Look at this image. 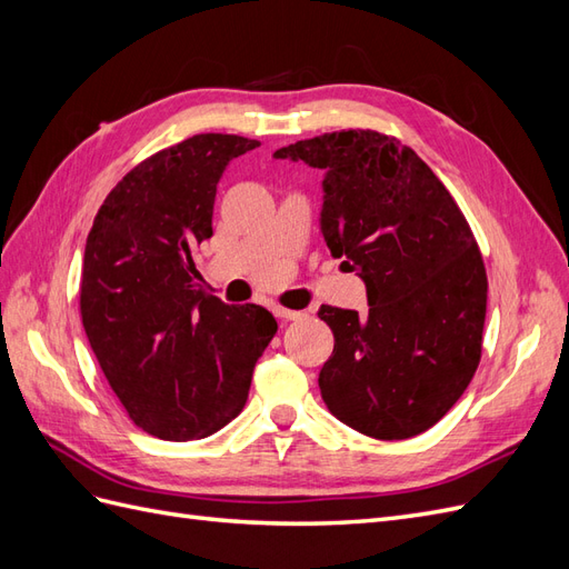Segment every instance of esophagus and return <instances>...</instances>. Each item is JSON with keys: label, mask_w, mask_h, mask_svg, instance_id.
<instances>
[{"label": "esophagus", "mask_w": 569, "mask_h": 569, "mask_svg": "<svg viewBox=\"0 0 569 569\" xmlns=\"http://www.w3.org/2000/svg\"><path fill=\"white\" fill-rule=\"evenodd\" d=\"M272 313L278 316V318H282V320H299L303 313L301 311H289V308H282V306H278V308H272Z\"/></svg>", "instance_id": "1"}]
</instances>
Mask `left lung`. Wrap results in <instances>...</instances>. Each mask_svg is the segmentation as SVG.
<instances>
[{
	"label": "left lung",
	"mask_w": 569,
	"mask_h": 569,
	"mask_svg": "<svg viewBox=\"0 0 569 569\" xmlns=\"http://www.w3.org/2000/svg\"><path fill=\"white\" fill-rule=\"evenodd\" d=\"M274 159L325 170L320 230L368 289V313L320 306L335 335L325 406L356 432L410 439L453 408L481 358L487 270L449 189L375 130L325 132Z\"/></svg>",
	"instance_id": "obj_1"
}]
</instances>
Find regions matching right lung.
I'll use <instances>...</instances> for the list:
<instances>
[{"instance_id": "add662e5", "label": "right lung", "mask_w": 569, "mask_h": 569, "mask_svg": "<svg viewBox=\"0 0 569 569\" xmlns=\"http://www.w3.org/2000/svg\"><path fill=\"white\" fill-rule=\"evenodd\" d=\"M258 144L206 132L157 151L111 189L88 234L84 335L130 420L151 437L203 439L237 418L278 332L266 308L203 295L192 261L213 234L222 170Z\"/></svg>"}]
</instances>
